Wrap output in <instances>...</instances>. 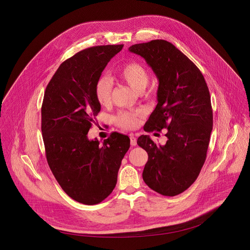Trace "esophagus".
Masks as SVG:
<instances>
[{"label":"esophagus","mask_w":250,"mask_h":250,"mask_svg":"<svg viewBox=\"0 0 250 250\" xmlns=\"http://www.w3.org/2000/svg\"><path fill=\"white\" fill-rule=\"evenodd\" d=\"M130 143L132 146H135L137 145V139L134 135H130Z\"/></svg>","instance_id":"1"}]
</instances>
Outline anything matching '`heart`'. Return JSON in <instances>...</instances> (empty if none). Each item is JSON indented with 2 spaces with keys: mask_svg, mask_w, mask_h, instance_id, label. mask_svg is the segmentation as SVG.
Here are the masks:
<instances>
[{
  "mask_svg": "<svg viewBox=\"0 0 250 250\" xmlns=\"http://www.w3.org/2000/svg\"><path fill=\"white\" fill-rule=\"evenodd\" d=\"M115 75L137 92L143 91L149 81V74L147 69L141 63L135 62H127L119 66L115 71ZM111 91V80L105 76L100 77L95 84V96L101 106H107L110 102ZM142 115V110L120 111L114 117V122L121 129L132 130L138 126L140 117Z\"/></svg>",
  "mask_w": 250,
  "mask_h": 250,
  "instance_id": "obj_1",
  "label": "heart"
}]
</instances>
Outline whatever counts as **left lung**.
Listing matches in <instances>:
<instances>
[{
    "label": "left lung",
    "instance_id": "1",
    "mask_svg": "<svg viewBox=\"0 0 250 250\" xmlns=\"http://www.w3.org/2000/svg\"><path fill=\"white\" fill-rule=\"evenodd\" d=\"M159 79L158 104L143 129H167V142L158 145L148 136L138 139L148 154L145 184L165 196H175L197 179L205 163L213 130L211 96L198 67L172 43L156 39L132 45Z\"/></svg>",
    "mask_w": 250,
    "mask_h": 250
}]
</instances>
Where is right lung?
I'll return each instance as SVG.
<instances>
[{"label":"right lung","instance_id":"1","mask_svg":"<svg viewBox=\"0 0 250 250\" xmlns=\"http://www.w3.org/2000/svg\"><path fill=\"white\" fill-rule=\"evenodd\" d=\"M123 45L94 46L63 62L49 82L41 107V131L51 171L72 199L95 205L113 190L128 136L113 132L103 144L87 133L101 109L95 84Z\"/></svg>","mask_w":250,"mask_h":250}]
</instances>
